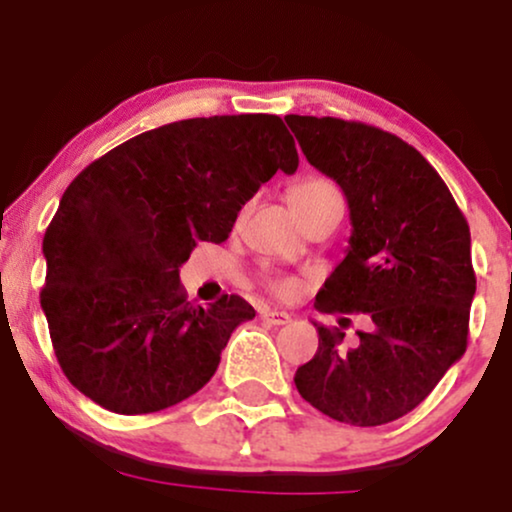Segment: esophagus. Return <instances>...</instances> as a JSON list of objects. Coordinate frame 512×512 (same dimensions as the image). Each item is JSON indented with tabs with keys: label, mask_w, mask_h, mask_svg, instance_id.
Instances as JSON below:
<instances>
[{
	"label": "esophagus",
	"mask_w": 512,
	"mask_h": 512,
	"mask_svg": "<svg viewBox=\"0 0 512 512\" xmlns=\"http://www.w3.org/2000/svg\"><path fill=\"white\" fill-rule=\"evenodd\" d=\"M260 317L269 325H289L291 315L284 313V310H272V308H264L260 310Z\"/></svg>",
	"instance_id": "34e87169"
}]
</instances>
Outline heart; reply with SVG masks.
Masks as SVG:
<instances>
[{"instance_id": "1", "label": "heart", "mask_w": 512, "mask_h": 512, "mask_svg": "<svg viewBox=\"0 0 512 512\" xmlns=\"http://www.w3.org/2000/svg\"><path fill=\"white\" fill-rule=\"evenodd\" d=\"M339 197V190L332 182L313 178L305 180L301 185H296L291 190V207H308V204L322 202V199H334ZM269 291L276 293L279 298H291L296 293V284L291 279H272L269 281Z\"/></svg>"}]
</instances>
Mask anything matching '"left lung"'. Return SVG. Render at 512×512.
<instances>
[{
	"mask_svg": "<svg viewBox=\"0 0 512 512\" xmlns=\"http://www.w3.org/2000/svg\"><path fill=\"white\" fill-rule=\"evenodd\" d=\"M284 120L310 166L342 187L354 228L315 308L370 320L349 349L339 330L346 317L334 330L315 322L317 354L293 380L334 421L390 424L467 351L477 291L467 219L436 168L395 134L339 117Z\"/></svg>",
	"mask_w": 512,
	"mask_h": 512,
	"instance_id": "8db88e82",
	"label": "left lung"
}]
</instances>
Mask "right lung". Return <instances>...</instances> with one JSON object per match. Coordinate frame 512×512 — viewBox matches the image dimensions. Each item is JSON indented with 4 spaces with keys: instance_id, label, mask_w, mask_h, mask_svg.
I'll list each match as a JSON object with an SVG mask.
<instances>
[{
    "instance_id": "obj_1",
    "label": "right lung",
    "mask_w": 512,
    "mask_h": 512,
    "mask_svg": "<svg viewBox=\"0 0 512 512\" xmlns=\"http://www.w3.org/2000/svg\"><path fill=\"white\" fill-rule=\"evenodd\" d=\"M281 117L214 115L137 134L72 180L43 238L40 305L76 390L115 414H151L209 383L240 296L192 305L180 264L197 240L223 243L276 170L296 173Z\"/></svg>"
}]
</instances>
